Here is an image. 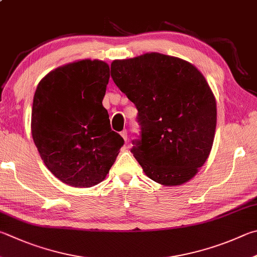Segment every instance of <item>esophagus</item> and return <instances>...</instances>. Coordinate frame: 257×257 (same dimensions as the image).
I'll return each instance as SVG.
<instances>
[{"mask_svg": "<svg viewBox=\"0 0 257 257\" xmlns=\"http://www.w3.org/2000/svg\"><path fill=\"white\" fill-rule=\"evenodd\" d=\"M120 135H121V137L123 138V141L127 142V139H128V132H127V130H125V129L122 130V132L120 133Z\"/></svg>", "mask_w": 257, "mask_h": 257, "instance_id": "1", "label": "esophagus"}]
</instances>
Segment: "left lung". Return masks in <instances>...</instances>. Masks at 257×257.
Here are the masks:
<instances>
[{
    "mask_svg": "<svg viewBox=\"0 0 257 257\" xmlns=\"http://www.w3.org/2000/svg\"><path fill=\"white\" fill-rule=\"evenodd\" d=\"M111 77L136 105L141 134L130 152L157 183L180 185L197 174L211 151L216 100L193 65L152 53L114 60Z\"/></svg>",
    "mask_w": 257,
    "mask_h": 257,
    "instance_id": "1",
    "label": "left lung"
}]
</instances>
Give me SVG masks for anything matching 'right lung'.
<instances>
[{
    "mask_svg": "<svg viewBox=\"0 0 257 257\" xmlns=\"http://www.w3.org/2000/svg\"><path fill=\"white\" fill-rule=\"evenodd\" d=\"M109 78L108 64L80 60L47 74L35 93L31 132L40 157L75 188L103 181L123 146L102 105Z\"/></svg>",
    "mask_w": 257,
    "mask_h": 257,
    "instance_id": "right-lung-1",
    "label": "right lung"
}]
</instances>
